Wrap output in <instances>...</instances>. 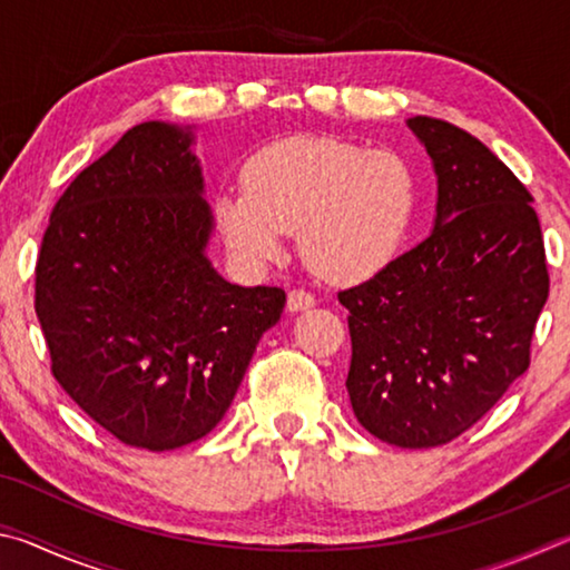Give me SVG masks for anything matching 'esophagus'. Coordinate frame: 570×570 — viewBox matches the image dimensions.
Returning a JSON list of instances; mask_svg holds the SVG:
<instances>
[{
  "instance_id": "34e87169",
  "label": "esophagus",
  "mask_w": 570,
  "mask_h": 570,
  "mask_svg": "<svg viewBox=\"0 0 570 570\" xmlns=\"http://www.w3.org/2000/svg\"><path fill=\"white\" fill-rule=\"evenodd\" d=\"M312 306H314V296L304 292V288H294V292H288V298H286L288 312H306V308Z\"/></svg>"
}]
</instances>
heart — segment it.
<instances>
[{
    "instance_id": "b5f03b06",
    "label": "heart",
    "mask_w": 570,
    "mask_h": 570,
    "mask_svg": "<svg viewBox=\"0 0 570 570\" xmlns=\"http://www.w3.org/2000/svg\"><path fill=\"white\" fill-rule=\"evenodd\" d=\"M244 188L220 190L214 218L238 262L264 266L296 234L312 272L334 284L380 274L407 236L417 178L392 150L326 135H294L246 160Z\"/></svg>"
}]
</instances>
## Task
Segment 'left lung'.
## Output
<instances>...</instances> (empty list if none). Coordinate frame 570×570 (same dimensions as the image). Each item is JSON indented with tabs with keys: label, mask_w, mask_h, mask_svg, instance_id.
<instances>
[{
	"label": "left lung",
	"mask_w": 570,
	"mask_h": 570,
	"mask_svg": "<svg viewBox=\"0 0 570 570\" xmlns=\"http://www.w3.org/2000/svg\"><path fill=\"white\" fill-rule=\"evenodd\" d=\"M407 128L438 176L435 228L340 302L356 420L417 450L462 435L528 370L548 268L533 198L513 170L458 125L414 115Z\"/></svg>",
	"instance_id": "8db88e82"
}]
</instances>
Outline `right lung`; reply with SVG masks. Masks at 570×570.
<instances>
[{
  "mask_svg": "<svg viewBox=\"0 0 570 570\" xmlns=\"http://www.w3.org/2000/svg\"><path fill=\"white\" fill-rule=\"evenodd\" d=\"M193 142V125H135L62 193L37 258L55 380L110 435L153 452L224 420L286 304L284 288L230 284L210 264Z\"/></svg>",
  "mask_w": 570,
  "mask_h": 570,
  "instance_id": "1",
  "label": "right lung"
}]
</instances>
